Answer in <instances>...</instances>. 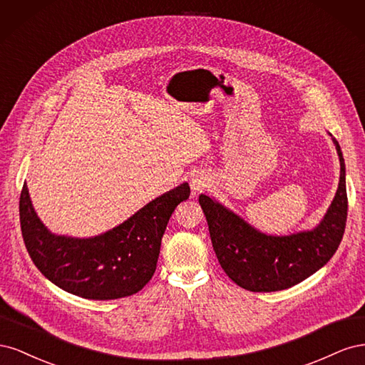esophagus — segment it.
Masks as SVG:
<instances>
[{
	"label": "esophagus",
	"mask_w": 365,
	"mask_h": 365,
	"mask_svg": "<svg viewBox=\"0 0 365 365\" xmlns=\"http://www.w3.org/2000/svg\"><path fill=\"white\" fill-rule=\"evenodd\" d=\"M210 185V178L202 172H195L190 175V189L193 193H201Z\"/></svg>",
	"instance_id": "1"
}]
</instances>
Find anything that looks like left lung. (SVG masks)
<instances>
[{
	"mask_svg": "<svg viewBox=\"0 0 365 365\" xmlns=\"http://www.w3.org/2000/svg\"><path fill=\"white\" fill-rule=\"evenodd\" d=\"M332 137V134H329ZM339 182L332 204L319 224L288 236L264 235L213 196L200 195L210 237L220 267L240 288L274 292L311 277L332 259L347 220L346 164L338 141Z\"/></svg>",
	"mask_w": 365,
	"mask_h": 365,
	"instance_id": "1",
	"label": "left lung"
}]
</instances>
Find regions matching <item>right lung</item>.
I'll return each instance as SVG.
<instances>
[{
    "mask_svg": "<svg viewBox=\"0 0 365 365\" xmlns=\"http://www.w3.org/2000/svg\"><path fill=\"white\" fill-rule=\"evenodd\" d=\"M189 196L190 187L182 182L105 233L73 237L54 235L43 225L24 182L21 231L33 263L51 283L88 300H115L141 291L152 279L165 227L176 205Z\"/></svg>",
    "mask_w": 365,
    "mask_h": 365,
    "instance_id": "1",
    "label": "right lung"
}]
</instances>
